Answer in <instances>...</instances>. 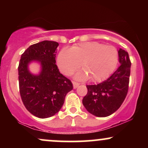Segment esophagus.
Wrapping results in <instances>:
<instances>
[{
    "label": "esophagus",
    "mask_w": 148,
    "mask_h": 148,
    "mask_svg": "<svg viewBox=\"0 0 148 148\" xmlns=\"http://www.w3.org/2000/svg\"><path fill=\"white\" fill-rule=\"evenodd\" d=\"M72 84H73V87H74V89L79 86V83H76V82H75V81H72Z\"/></svg>",
    "instance_id": "esophagus-1"
}]
</instances>
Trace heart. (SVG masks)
I'll return each mask as SVG.
<instances>
[{"label":"heart","mask_w":148,"mask_h":148,"mask_svg":"<svg viewBox=\"0 0 148 148\" xmlns=\"http://www.w3.org/2000/svg\"><path fill=\"white\" fill-rule=\"evenodd\" d=\"M118 61V52L115 47L92 42L62 49L58 54L57 63L60 70L67 76L76 72L81 63L84 71L76 74V79L90 78L92 82H99L113 72Z\"/></svg>","instance_id":"heart-1"}]
</instances>
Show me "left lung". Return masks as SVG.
Masks as SVG:
<instances>
[{"instance_id": "1", "label": "left lung", "mask_w": 148, "mask_h": 148, "mask_svg": "<svg viewBox=\"0 0 148 148\" xmlns=\"http://www.w3.org/2000/svg\"><path fill=\"white\" fill-rule=\"evenodd\" d=\"M120 65L112 75L97 85H88L83 99L86 110L97 117H107L120 108L126 97L130 83L131 61L123 49L118 51Z\"/></svg>"}]
</instances>
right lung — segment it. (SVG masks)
<instances>
[{
  "instance_id": "add662e5",
  "label": "right lung",
  "mask_w": 148,
  "mask_h": 148,
  "mask_svg": "<svg viewBox=\"0 0 148 148\" xmlns=\"http://www.w3.org/2000/svg\"><path fill=\"white\" fill-rule=\"evenodd\" d=\"M58 43L42 41L30 46L21 56L18 71L22 101L31 114L40 118L54 115L63 105L66 95L73 89L69 79L60 74L56 64ZM36 61L41 65L39 75L32 74L28 64Z\"/></svg>"
}]
</instances>
